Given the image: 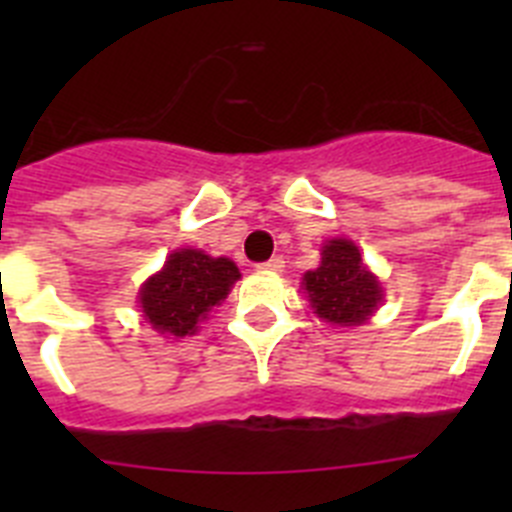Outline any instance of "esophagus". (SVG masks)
Returning <instances> with one entry per match:
<instances>
[{
  "instance_id": "esophagus-1",
  "label": "esophagus",
  "mask_w": 512,
  "mask_h": 512,
  "mask_svg": "<svg viewBox=\"0 0 512 512\" xmlns=\"http://www.w3.org/2000/svg\"><path fill=\"white\" fill-rule=\"evenodd\" d=\"M256 269H259V271H269V274H277V271L284 269V259H282V256H274V259L264 261V264H259V266H256Z\"/></svg>"
}]
</instances>
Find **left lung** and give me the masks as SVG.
Listing matches in <instances>:
<instances>
[{
  "label": "left lung",
  "mask_w": 512,
  "mask_h": 512,
  "mask_svg": "<svg viewBox=\"0 0 512 512\" xmlns=\"http://www.w3.org/2000/svg\"><path fill=\"white\" fill-rule=\"evenodd\" d=\"M318 269L302 277L318 318L333 325H361L382 302V284L364 266L354 241L333 238L323 246Z\"/></svg>",
  "instance_id": "1"
}]
</instances>
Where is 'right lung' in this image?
<instances>
[{"mask_svg":"<svg viewBox=\"0 0 512 512\" xmlns=\"http://www.w3.org/2000/svg\"><path fill=\"white\" fill-rule=\"evenodd\" d=\"M238 279L241 271L230 259L179 248L166 259L164 269L140 287V310L164 336H194L207 312L228 297Z\"/></svg>","mask_w":512,"mask_h":512,"instance_id":"obj_1","label":"right lung"}]
</instances>
